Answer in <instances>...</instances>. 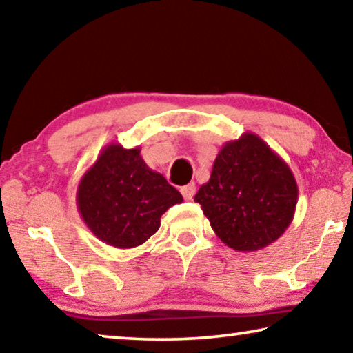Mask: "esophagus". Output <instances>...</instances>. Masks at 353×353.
Instances as JSON below:
<instances>
[{"mask_svg": "<svg viewBox=\"0 0 353 353\" xmlns=\"http://www.w3.org/2000/svg\"><path fill=\"white\" fill-rule=\"evenodd\" d=\"M181 193H182L185 201H191V199L194 198V194H196V185L193 182L188 183V185H185V187L181 188Z\"/></svg>", "mask_w": 353, "mask_h": 353, "instance_id": "34e87169", "label": "esophagus"}]
</instances>
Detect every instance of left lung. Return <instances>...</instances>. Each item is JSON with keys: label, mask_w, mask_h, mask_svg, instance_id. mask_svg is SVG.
Returning a JSON list of instances; mask_svg holds the SVG:
<instances>
[{"label": "left lung", "mask_w": 353, "mask_h": 353, "mask_svg": "<svg viewBox=\"0 0 353 353\" xmlns=\"http://www.w3.org/2000/svg\"><path fill=\"white\" fill-rule=\"evenodd\" d=\"M294 174L277 152L252 132L227 141L194 202L214 234L236 252H255L285 234L297 204Z\"/></svg>", "instance_id": "left-lung-1"}]
</instances>
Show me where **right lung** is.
Returning a JSON list of instances; mask_svg holds the SVG:
<instances>
[{
    "instance_id": "1",
    "label": "right lung",
    "mask_w": 353,
    "mask_h": 353,
    "mask_svg": "<svg viewBox=\"0 0 353 353\" xmlns=\"http://www.w3.org/2000/svg\"><path fill=\"white\" fill-rule=\"evenodd\" d=\"M141 149L110 143L77 185L76 204L92 234L109 246L130 249L149 240L160 218L182 194L149 168Z\"/></svg>"
}]
</instances>
